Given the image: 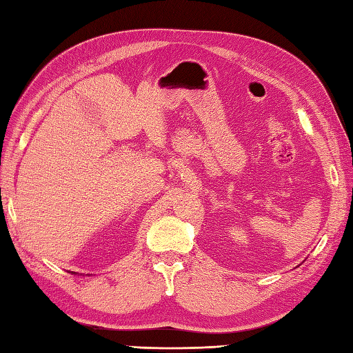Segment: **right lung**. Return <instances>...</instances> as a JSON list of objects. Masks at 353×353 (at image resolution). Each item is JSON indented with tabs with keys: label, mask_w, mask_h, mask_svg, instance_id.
Segmentation results:
<instances>
[{
	"label": "right lung",
	"mask_w": 353,
	"mask_h": 353,
	"mask_svg": "<svg viewBox=\"0 0 353 353\" xmlns=\"http://www.w3.org/2000/svg\"><path fill=\"white\" fill-rule=\"evenodd\" d=\"M73 274H75V272H73Z\"/></svg>",
	"instance_id": "right-lung-1"
}]
</instances>
